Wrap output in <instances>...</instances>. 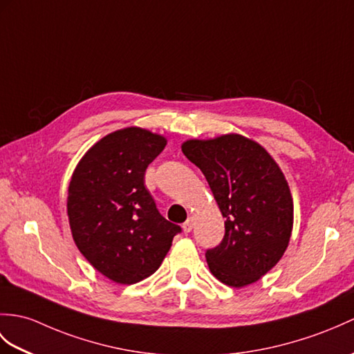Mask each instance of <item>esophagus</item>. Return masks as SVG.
<instances>
[{
  "label": "esophagus",
  "mask_w": 354,
  "mask_h": 354,
  "mask_svg": "<svg viewBox=\"0 0 354 354\" xmlns=\"http://www.w3.org/2000/svg\"><path fill=\"white\" fill-rule=\"evenodd\" d=\"M183 229H184L185 234L192 232V229H193V217H188V218H187V221L183 225Z\"/></svg>",
  "instance_id": "34e87169"
}]
</instances>
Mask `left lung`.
<instances>
[{"label":"left lung","instance_id":"left-lung-1","mask_svg":"<svg viewBox=\"0 0 354 354\" xmlns=\"http://www.w3.org/2000/svg\"><path fill=\"white\" fill-rule=\"evenodd\" d=\"M183 152L207 178L225 221V236L205 257L225 285L241 288L273 268L288 248L292 197L270 153L253 140L226 134L187 140Z\"/></svg>","mask_w":354,"mask_h":354}]
</instances>
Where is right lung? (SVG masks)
<instances>
[{
  "instance_id": "right-lung-1",
  "label": "right lung",
  "mask_w": 354,
  "mask_h": 354,
  "mask_svg": "<svg viewBox=\"0 0 354 354\" xmlns=\"http://www.w3.org/2000/svg\"><path fill=\"white\" fill-rule=\"evenodd\" d=\"M167 145L162 136L123 128L93 145L73 171L68 216L73 241L105 277L133 285L158 270L180 227L164 218L145 171Z\"/></svg>"
}]
</instances>
